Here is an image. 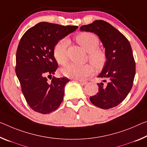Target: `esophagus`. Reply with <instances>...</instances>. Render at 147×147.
<instances>
[{"mask_svg":"<svg viewBox=\"0 0 147 147\" xmlns=\"http://www.w3.org/2000/svg\"><path fill=\"white\" fill-rule=\"evenodd\" d=\"M78 82H80L82 85H86V84H87V82H86V81H84V80H78Z\"/></svg>","mask_w":147,"mask_h":147,"instance_id":"obj_1","label":"esophagus"}]
</instances>
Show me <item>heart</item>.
Returning <instances> with one entry per match:
<instances>
[{"label": "heart", "instance_id": "1", "mask_svg": "<svg viewBox=\"0 0 147 147\" xmlns=\"http://www.w3.org/2000/svg\"><path fill=\"white\" fill-rule=\"evenodd\" d=\"M75 40L88 52V59L95 68L98 70L103 68L107 61V55L105 51L98 47V38L92 32H81L75 36ZM67 46L68 41L62 39L58 41L53 47V56L59 65H65L67 63ZM94 66L89 63H70L62 70V73L67 77L82 80L94 74Z\"/></svg>", "mask_w": 147, "mask_h": 147}]
</instances>
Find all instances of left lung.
<instances>
[{
	"mask_svg": "<svg viewBox=\"0 0 147 147\" xmlns=\"http://www.w3.org/2000/svg\"><path fill=\"white\" fill-rule=\"evenodd\" d=\"M80 31L94 32L101 40L107 61L98 76L103 82L97 84L99 92L90 97L101 109L115 107L124 101L131 90L136 74V62L131 45L124 34L103 20L82 25Z\"/></svg>",
	"mask_w": 147,
	"mask_h": 147,
	"instance_id": "left-lung-1",
	"label": "left lung"
}]
</instances>
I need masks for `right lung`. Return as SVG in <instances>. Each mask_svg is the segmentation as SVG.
Returning <instances> with one entry per match:
<instances>
[{
	"mask_svg": "<svg viewBox=\"0 0 147 147\" xmlns=\"http://www.w3.org/2000/svg\"><path fill=\"white\" fill-rule=\"evenodd\" d=\"M77 28L41 22L28 29L21 38L16 73L27 104L37 113L50 114L63 101L69 78L52 77L48 82L46 77L52 76L58 67L53 54L55 44Z\"/></svg>",
	"mask_w": 147,
	"mask_h": 147,
	"instance_id": "1",
	"label": "right lung"
}]
</instances>
